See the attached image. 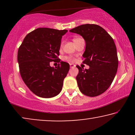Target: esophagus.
<instances>
[{
  "instance_id": "esophagus-1",
  "label": "esophagus",
  "mask_w": 135,
  "mask_h": 135,
  "mask_svg": "<svg viewBox=\"0 0 135 135\" xmlns=\"http://www.w3.org/2000/svg\"><path fill=\"white\" fill-rule=\"evenodd\" d=\"M70 67L71 68H74V67H75V65L73 64H70Z\"/></svg>"
}]
</instances>
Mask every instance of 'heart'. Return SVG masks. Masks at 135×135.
I'll return each mask as SVG.
<instances>
[{
    "label": "heart",
    "instance_id": "obj_1",
    "mask_svg": "<svg viewBox=\"0 0 135 135\" xmlns=\"http://www.w3.org/2000/svg\"><path fill=\"white\" fill-rule=\"evenodd\" d=\"M78 38H74V41H75V40H77L78 39ZM62 44H61V48H62ZM65 59L66 60H68V61H73L74 60V59L72 58V57H71V56H68V57H66L65 58Z\"/></svg>",
    "mask_w": 135,
    "mask_h": 135
}]
</instances>
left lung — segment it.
Returning a JSON list of instances; mask_svg holds the SVG:
<instances>
[{
    "instance_id": "obj_1",
    "label": "left lung",
    "mask_w": 135,
    "mask_h": 135,
    "mask_svg": "<svg viewBox=\"0 0 135 135\" xmlns=\"http://www.w3.org/2000/svg\"><path fill=\"white\" fill-rule=\"evenodd\" d=\"M80 35L85 41L83 63L89 66L84 70L79 66L76 79L80 91L90 97L104 93L113 82L117 73L118 57L113 38L97 25H82L69 31Z\"/></svg>"
}]
</instances>
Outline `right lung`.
<instances>
[{"label":"right lung","instance_id":"right-lung-1","mask_svg":"<svg viewBox=\"0 0 135 135\" xmlns=\"http://www.w3.org/2000/svg\"><path fill=\"white\" fill-rule=\"evenodd\" d=\"M67 30L41 27L29 33L18 51L20 72L24 82L38 97L50 98L61 91L63 80L69 70V64L61 61L58 67L49 62L60 55L62 36Z\"/></svg>","mask_w":135,"mask_h":135}]
</instances>
